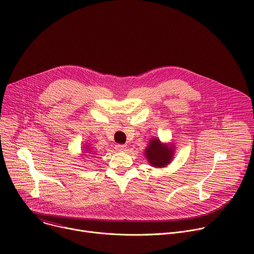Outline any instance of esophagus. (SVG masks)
<instances>
[{"instance_id":"1","label":"esophagus","mask_w":254,"mask_h":254,"mask_svg":"<svg viewBox=\"0 0 254 254\" xmlns=\"http://www.w3.org/2000/svg\"><path fill=\"white\" fill-rule=\"evenodd\" d=\"M125 149H126L125 144H116V150H117V151L123 152V151H125Z\"/></svg>"}]
</instances>
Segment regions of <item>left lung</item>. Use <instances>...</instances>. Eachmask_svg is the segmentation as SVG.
Instances as JSON below:
<instances>
[{"mask_svg":"<svg viewBox=\"0 0 254 254\" xmlns=\"http://www.w3.org/2000/svg\"><path fill=\"white\" fill-rule=\"evenodd\" d=\"M174 148L162 143L159 138H152L144 151V156L155 168H164L169 165L174 156Z\"/></svg>","mask_w":254,"mask_h":254,"instance_id":"8db88e82","label":"left lung"}]
</instances>
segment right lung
I'll use <instances>...</instances> for the list:
<instances>
[{
  "label": "right lung",
  "mask_w": 254,
  "mask_h": 254,
  "mask_svg": "<svg viewBox=\"0 0 254 254\" xmlns=\"http://www.w3.org/2000/svg\"><path fill=\"white\" fill-rule=\"evenodd\" d=\"M88 149H90V148H88V146H86V150H87V151H89ZM86 153H87V154H90V155H87V156H91V157H92V155H93V154L90 153V151H89V152H86Z\"/></svg>",
  "instance_id": "1"
}]
</instances>
